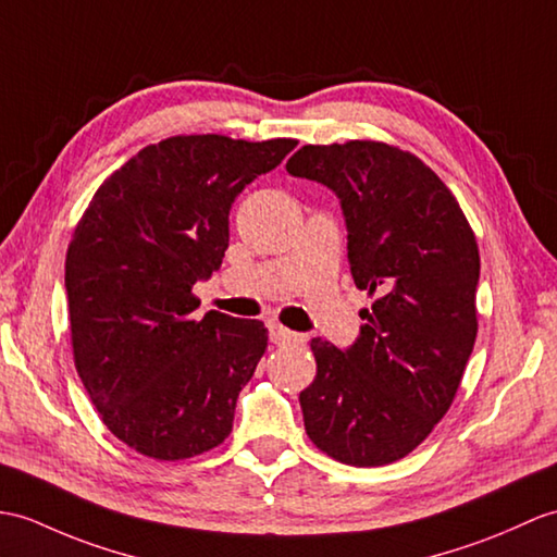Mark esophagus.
Here are the masks:
<instances>
[{"label": "esophagus", "instance_id": "1", "mask_svg": "<svg viewBox=\"0 0 557 557\" xmlns=\"http://www.w3.org/2000/svg\"><path fill=\"white\" fill-rule=\"evenodd\" d=\"M268 332H270V342L273 344H304V334L282 327L280 322H270Z\"/></svg>", "mask_w": 557, "mask_h": 557}]
</instances>
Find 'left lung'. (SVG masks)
<instances>
[{"label":"left lung","mask_w":557,"mask_h":557,"mask_svg":"<svg viewBox=\"0 0 557 557\" xmlns=\"http://www.w3.org/2000/svg\"><path fill=\"white\" fill-rule=\"evenodd\" d=\"M287 171L337 194L354 282L374 299L351 348L310 342L306 434L334 460L380 468L416 450L454 404L476 339L480 247L442 177L386 141L306 145Z\"/></svg>","instance_id":"obj_1"}]
</instances>
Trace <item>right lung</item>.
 <instances>
[{"instance_id": "add662e5", "label": "right lung", "mask_w": 557, "mask_h": 557, "mask_svg": "<svg viewBox=\"0 0 557 557\" xmlns=\"http://www.w3.org/2000/svg\"><path fill=\"white\" fill-rule=\"evenodd\" d=\"M299 145L175 135L139 149L95 191L66 253L75 370L101 422L137 454L185 460L225 442L263 358L258 320L194 318L197 280L230 244V209Z\"/></svg>"}]
</instances>
